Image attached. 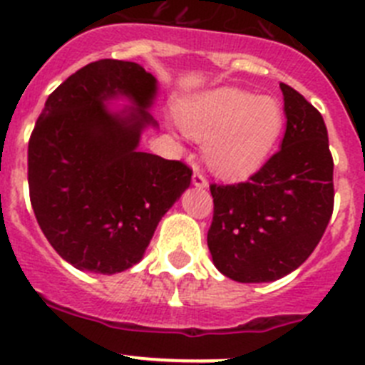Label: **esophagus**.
<instances>
[{"instance_id": "obj_1", "label": "esophagus", "mask_w": 365, "mask_h": 365, "mask_svg": "<svg viewBox=\"0 0 365 365\" xmlns=\"http://www.w3.org/2000/svg\"><path fill=\"white\" fill-rule=\"evenodd\" d=\"M192 185L195 186V188H206V186H208V180H206V177L202 175L201 172H195L192 175Z\"/></svg>"}]
</instances>
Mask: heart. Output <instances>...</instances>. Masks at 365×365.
Listing matches in <instances>:
<instances>
[{
  "instance_id": "1",
  "label": "heart",
  "mask_w": 365,
  "mask_h": 365,
  "mask_svg": "<svg viewBox=\"0 0 365 365\" xmlns=\"http://www.w3.org/2000/svg\"><path fill=\"white\" fill-rule=\"evenodd\" d=\"M179 120L190 137L205 143V159L217 175L240 179L269 159L285 117L272 96L222 87L190 100Z\"/></svg>"
}]
</instances>
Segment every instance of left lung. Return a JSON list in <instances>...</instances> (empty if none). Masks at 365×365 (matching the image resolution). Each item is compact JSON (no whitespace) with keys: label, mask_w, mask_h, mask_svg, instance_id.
<instances>
[{"label":"left lung","mask_w":365,"mask_h":365,"mask_svg":"<svg viewBox=\"0 0 365 365\" xmlns=\"http://www.w3.org/2000/svg\"><path fill=\"white\" fill-rule=\"evenodd\" d=\"M287 130L282 150L247 182L210 185L214 265L240 283L276 282L320 243L333 215V157L320 111L279 83Z\"/></svg>","instance_id":"8db88e82"}]
</instances>
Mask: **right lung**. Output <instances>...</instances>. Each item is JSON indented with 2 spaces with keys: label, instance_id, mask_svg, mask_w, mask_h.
Returning a JSON list of instances; mask_svg holds the SVG:
<instances>
[{
  "label": "right lung",
  "instance_id": "add662e5",
  "mask_svg": "<svg viewBox=\"0 0 365 365\" xmlns=\"http://www.w3.org/2000/svg\"><path fill=\"white\" fill-rule=\"evenodd\" d=\"M157 80L122 60L87 63L49 95L29 140V192L41 232L78 270L117 274L143 259L153 232L192 182L179 160L138 150L157 125ZM128 98L131 106L107 104Z\"/></svg>",
  "mask_w": 365,
  "mask_h": 365
}]
</instances>
